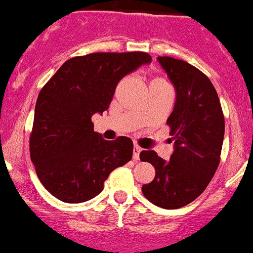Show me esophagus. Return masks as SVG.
I'll return each mask as SVG.
<instances>
[{
    "mask_svg": "<svg viewBox=\"0 0 253 253\" xmlns=\"http://www.w3.org/2000/svg\"><path fill=\"white\" fill-rule=\"evenodd\" d=\"M140 152H141V148L139 145H135L133 146V153H132V158L135 161H139L140 158Z\"/></svg>",
    "mask_w": 253,
    "mask_h": 253,
    "instance_id": "34e87169",
    "label": "esophagus"
}]
</instances>
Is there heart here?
I'll return each mask as SVG.
<instances>
[{
    "mask_svg": "<svg viewBox=\"0 0 253 253\" xmlns=\"http://www.w3.org/2000/svg\"><path fill=\"white\" fill-rule=\"evenodd\" d=\"M156 81H162V80H156ZM162 82H163V81H162Z\"/></svg>",
    "mask_w": 253,
    "mask_h": 253,
    "instance_id": "b5f03b06",
    "label": "heart"
}]
</instances>
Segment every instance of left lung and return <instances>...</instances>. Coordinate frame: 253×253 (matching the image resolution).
<instances>
[{
    "label": "left lung",
    "instance_id": "left-lung-1",
    "mask_svg": "<svg viewBox=\"0 0 253 253\" xmlns=\"http://www.w3.org/2000/svg\"><path fill=\"white\" fill-rule=\"evenodd\" d=\"M176 90L172 113L167 120L175 150L169 161L154 150L140 159L152 163L156 176L141 190L153 205L176 210L205 192L220 163L225 121L215 87L205 73L184 60L158 56Z\"/></svg>",
    "mask_w": 253,
    "mask_h": 253
}]
</instances>
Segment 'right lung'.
<instances>
[{
  "label": "right lung",
  "instance_id": "obj_1",
  "mask_svg": "<svg viewBox=\"0 0 253 253\" xmlns=\"http://www.w3.org/2000/svg\"><path fill=\"white\" fill-rule=\"evenodd\" d=\"M152 56L133 52H94L67 60L42 87L29 137L38 179L65 203L92 199L109 173L132 158L133 143L108 141L94 131L91 117L109 108L121 80Z\"/></svg>",
  "mask_w": 253,
  "mask_h": 253
}]
</instances>
